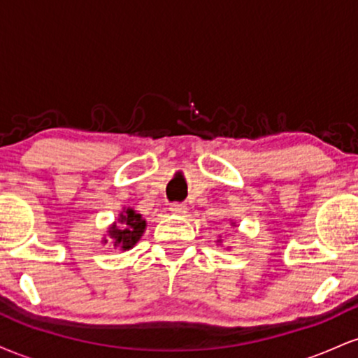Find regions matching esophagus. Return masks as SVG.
<instances>
[{"label":"esophagus","instance_id":"esophagus-1","mask_svg":"<svg viewBox=\"0 0 358 358\" xmlns=\"http://www.w3.org/2000/svg\"><path fill=\"white\" fill-rule=\"evenodd\" d=\"M170 210L176 213V215H185V213H187V205H185V203H171Z\"/></svg>","mask_w":358,"mask_h":358}]
</instances>
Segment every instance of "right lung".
<instances>
[{
  "label": "right lung",
  "mask_w": 358,
  "mask_h": 358,
  "mask_svg": "<svg viewBox=\"0 0 358 358\" xmlns=\"http://www.w3.org/2000/svg\"><path fill=\"white\" fill-rule=\"evenodd\" d=\"M146 229V220L143 219L141 213L133 208H124L119 213V225L114 224L109 227V237L113 239L114 248L121 250H129L136 242L141 239L143 232ZM104 242H108L104 239Z\"/></svg>",
  "instance_id": "add662e5"
}]
</instances>
